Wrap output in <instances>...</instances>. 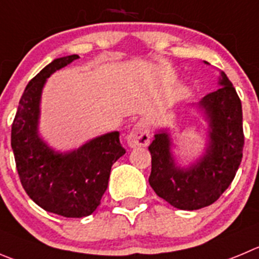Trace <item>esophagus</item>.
I'll list each match as a JSON object with an SVG mask.
<instances>
[{"label":"esophagus","instance_id":"34e87169","mask_svg":"<svg viewBox=\"0 0 259 259\" xmlns=\"http://www.w3.org/2000/svg\"><path fill=\"white\" fill-rule=\"evenodd\" d=\"M149 134L151 133H149V125L147 120H139L127 134V144L132 148L147 147L149 144V139H151Z\"/></svg>","mask_w":259,"mask_h":259}]
</instances>
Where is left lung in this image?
Returning a JSON list of instances; mask_svg holds the SVG:
<instances>
[{
	"label": "left lung",
	"mask_w": 259,
	"mask_h": 259,
	"mask_svg": "<svg viewBox=\"0 0 259 259\" xmlns=\"http://www.w3.org/2000/svg\"><path fill=\"white\" fill-rule=\"evenodd\" d=\"M221 88L203 97L211 124V143L195 166L183 170L175 166L166 133L154 135L148 149L152 156L149 185L158 197L175 208L199 209L216 202L236 175L244 148L241 101L226 74Z\"/></svg>",
	"instance_id": "8db88e82"
}]
</instances>
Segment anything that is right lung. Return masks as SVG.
Masks as SVG:
<instances>
[{
    "label": "right lung",
    "instance_id": "obj_1",
    "mask_svg": "<svg viewBox=\"0 0 259 259\" xmlns=\"http://www.w3.org/2000/svg\"><path fill=\"white\" fill-rule=\"evenodd\" d=\"M78 59L53 60L29 81L11 126L16 170L26 194L43 209L59 216H89L101 204L111 167L122 154L120 133L98 137L69 154L51 151L37 134L39 101L46 79Z\"/></svg>",
    "mask_w": 259,
    "mask_h": 259
}]
</instances>
